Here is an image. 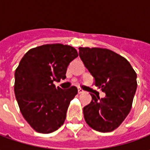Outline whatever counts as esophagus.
Wrapping results in <instances>:
<instances>
[{
    "label": "esophagus",
    "instance_id": "34e87169",
    "mask_svg": "<svg viewBox=\"0 0 150 150\" xmlns=\"http://www.w3.org/2000/svg\"><path fill=\"white\" fill-rule=\"evenodd\" d=\"M78 92H79V94H82V93H83V92H84V91H83L82 88H79Z\"/></svg>",
    "mask_w": 150,
    "mask_h": 150
}]
</instances>
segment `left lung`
<instances>
[{
	"mask_svg": "<svg viewBox=\"0 0 150 150\" xmlns=\"http://www.w3.org/2000/svg\"><path fill=\"white\" fill-rule=\"evenodd\" d=\"M79 54L94 79V85L105 97L91 96L83 108L85 121L101 132L117 129L129 115L137 90V73L129 61L112 50L99 47H79Z\"/></svg>",
	"mask_w": 150,
	"mask_h": 150,
	"instance_id": "left-lung-1",
	"label": "left lung"
}]
</instances>
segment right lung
<instances>
[{"label": "right lung", "instance_id": "add662e5", "mask_svg": "<svg viewBox=\"0 0 150 150\" xmlns=\"http://www.w3.org/2000/svg\"><path fill=\"white\" fill-rule=\"evenodd\" d=\"M78 57L73 46L46 44L25 54L15 71L14 93L22 116L38 132L50 133L63 125L74 86L56 88L54 81L66 79L69 63Z\"/></svg>", "mask_w": 150, "mask_h": 150}]
</instances>
